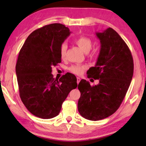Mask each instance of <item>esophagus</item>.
Here are the masks:
<instances>
[{
    "mask_svg": "<svg viewBox=\"0 0 146 146\" xmlns=\"http://www.w3.org/2000/svg\"><path fill=\"white\" fill-rule=\"evenodd\" d=\"M80 80H81V79H80V77H77V78H76V82H77L78 84H79V82H80Z\"/></svg>",
    "mask_w": 146,
    "mask_h": 146,
    "instance_id": "obj_1",
    "label": "esophagus"
}]
</instances>
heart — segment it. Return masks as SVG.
I'll return each mask as SVG.
<instances>
[{
	"label": "heart",
	"mask_w": 146,
	"mask_h": 146,
	"mask_svg": "<svg viewBox=\"0 0 146 146\" xmlns=\"http://www.w3.org/2000/svg\"><path fill=\"white\" fill-rule=\"evenodd\" d=\"M75 42L79 47V48L84 53H88L92 48V41L87 36L83 35L79 36L75 40ZM66 50H67V46L64 44L61 46L60 49V56L62 59L65 58ZM86 68V65H73L69 68V70L70 71V72L75 75H79L84 72Z\"/></svg>",
	"instance_id": "obj_1"
}]
</instances>
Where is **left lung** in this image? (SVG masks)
<instances>
[{
	"mask_svg": "<svg viewBox=\"0 0 146 146\" xmlns=\"http://www.w3.org/2000/svg\"><path fill=\"white\" fill-rule=\"evenodd\" d=\"M100 50L95 67L88 71V78L99 80L91 86L86 80L79 82L80 97L78 110L80 115L97 121L113 115L124 98L133 75L134 64L127 44L114 29L97 32Z\"/></svg>",
	"mask_w": 146,
	"mask_h": 146,
	"instance_id": "obj_1",
	"label": "left lung"
}]
</instances>
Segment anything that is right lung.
Returning a JSON list of instances; mask_svg holds the SVG:
<instances>
[{
    "mask_svg": "<svg viewBox=\"0 0 146 146\" xmlns=\"http://www.w3.org/2000/svg\"><path fill=\"white\" fill-rule=\"evenodd\" d=\"M71 31L63 24L44 26L29 35L16 64L19 95L28 110L43 119L57 116L70 91L77 87L76 76L67 73L54 78L52 67L61 62L60 49Z\"/></svg>",
    "mask_w": 146,
    "mask_h": 146,
    "instance_id": "right-lung-1",
    "label": "right lung"
}]
</instances>
